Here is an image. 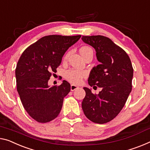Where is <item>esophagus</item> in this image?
Masks as SVG:
<instances>
[{
    "label": "esophagus",
    "instance_id": "obj_1",
    "mask_svg": "<svg viewBox=\"0 0 150 150\" xmlns=\"http://www.w3.org/2000/svg\"><path fill=\"white\" fill-rule=\"evenodd\" d=\"M78 86H76V85H74V84H72L70 86V90H71V91H75V90H76V89H78Z\"/></svg>",
    "mask_w": 150,
    "mask_h": 150
}]
</instances>
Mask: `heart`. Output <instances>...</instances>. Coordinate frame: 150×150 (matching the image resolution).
<instances>
[{"instance_id": "1", "label": "heart", "mask_w": 150, "mask_h": 150, "mask_svg": "<svg viewBox=\"0 0 150 150\" xmlns=\"http://www.w3.org/2000/svg\"><path fill=\"white\" fill-rule=\"evenodd\" d=\"M89 52H93V50L88 46H83L80 49V53L82 56ZM70 56V52H68L64 57V60L66 61ZM87 76V73L85 71L76 70V69H71L66 71L64 74V77L69 82L74 84H79L82 82V79Z\"/></svg>"}]
</instances>
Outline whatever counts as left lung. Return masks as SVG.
<instances>
[{
  "label": "left lung",
  "instance_id": "1",
  "mask_svg": "<svg viewBox=\"0 0 150 150\" xmlns=\"http://www.w3.org/2000/svg\"><path fill=\"white\" fill-rule=\"evenodd\" d=\"M82 40L94 48L100 62L91 70L88 84L102 88L94 94L84 87L86 96L82 103V110L89 120L106 123L120 112L127 100L132 89V64L127 53L107 37L82 36Z\"/></svg>",
  "mask_w": 150,
  "mask_h": 150
}]
</instances>
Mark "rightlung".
<instances>
[{
	"mask_svg": "<svg viewBox=\"0 0 150 150\" xmlns=\"http://www.w3.org/2000/svg\"><path fill=\"white\" fill-rule=\"evenodd\" d=\"M80 37H43L29 46L17 62L15 76L21 101L28 114L39 123L51 121L60 112L70 84L63 80L59 86L50 87L48 80L52 72H57L65 52Z\"/></svg>",
	"mask_w": 150,
	"mask_h": 150,
	"instance_id": "1",
	"label": "right lung"
}]
</instances>
